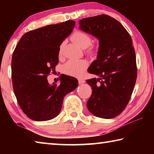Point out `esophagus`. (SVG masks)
<instances>
[{
	"instance_id": "obj_1",
	"label": "esophagus",
	"mask_w": 154,
	"mask_h": 154,
	"mask_svg": "<svg viewBox=\"0 0 154 154\" xmlns=\"http://www.w3.org/2000/svg\"><path fill=\"white\" fill-rule=\"evenodd\" d=\"M85 83V80L84 79H79V84H82V83Z\"/></svg>"
}]
</instances>
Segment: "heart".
<instances>
[{"mask_svg":"<svg viewBox=\"0 0 154 154\" xmlns=\"http://www.w3.org/2000/svg\"><path fill=\"white\" fill-rule=\"evenodd\" d=\"M71 39L75 43L80 47L83 49H87L86 52L88 54H94L97 51V47L92 43V38L90 35L82 30H77L72 34ZM64 43H62L59 47L58 56H62V49H63ZM88 66V63L85 60H71L68 61L64 64L63 67L64 72L65 73L71 76L79 77L83 74V72L86 69Z\"/></svg>","mask_w":154,"mask_h":154,"instance_id":"b5f03b06","label":"heart"}]
</instances>
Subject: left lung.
Returning a JSON list of instances; mask_svg holds the SVG:
<instances>
[{"label":"left lung","instance_id":"1","mask_svg":"<svg viewBox=\"0 0 154 154\" xmlns=\"http://www.w3.org/2000/svg\"><path fill=\"white\" fill-rule=\"evenodd\" d=\"M79 28L99 40L97 59L88 71L99 78L86 80L92 90L88 110L98 118L111 119L126 108L137 77L131 36L120 22L107 15L83 18Z\"/></svg>","mask_w":154,"mask_h":154}]
</instances>
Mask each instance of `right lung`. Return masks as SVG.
I'll list each match as a JSON object with an SVG mask.
<instances>
[{
    "instance_id": "obj_1",
    "label": "right lung",
    "mask_w": 154,
    "mask_h": 154,
    "mask_svg": "<svg viewBox=\"0 0 154 154\" xmlns=\"http://www.w3.org/2000/svg\"><path fill=\"white\" fill-rule=\"evenodd\" d=\"M75 25V21L68 20L29 31L15 47L11 60L13 88L20 108L32 120L56 118L64 96L77 87L76 78L68 75H60V85L49 84L47 79L58 63L60 45Z\"/></svg>"
}]
</instances>
